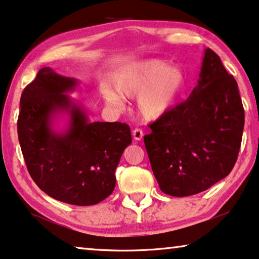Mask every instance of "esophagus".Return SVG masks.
Instances as JSON below:
<instances>
[{
	"label": "esophagus",
	"mask_w": 259,
	"mask_h": 259,
	"mask_svg": "<svg viewBox=\"0 0 259 259\" xmlns=\"http://www.w3.org/2000/svg\"><path fill=\"white\" fill-rule=\"evenodd\" d=\"M133 136H134V138L136 141H141L142 138H143V136H144V134H143V131H142L141 129H135L134 131H133Z\"/></svg>",
	"instance_id": "esophagus-1"
}]
</instances>
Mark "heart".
<instances>
[{"label":"heart","mask_w":259,"mask_h":259,"mask_svg":"<svg viewBox=\"0 0 259 259\" xmlns=\"http://www.w3.org/2000/svg\"><path fill=\"white\" fill-rule=\"evenodd\" d=\"M187 76L180 65L157 58L134 62L119 69L112 85L103 89L105 103L115 110L125 108V97H137V111L145 121H156L169 112L183 92Z\"/></svg>","instance_id":"heart-1"}]
</instances>
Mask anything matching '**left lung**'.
<instances>
[{
    "instance_id": "1",
    "label": "left lung",
    "mask_w": 259,
    "mask_h": 259,
    "mask_svg": "<svg viewBox=\"0 0 259 259\" xmlns=\"http://www.w3.org/2000/svg\"><path fill=\"white\" fill-rule=\"evenodd\" d=\"M150 128L144 144L164 194L196 195L231 172L242 143L244 108L237 82L216 53L204 50L190 96Z\"/></svg>"
}]
</instances>
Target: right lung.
<instances>
[{
  "mask_svg": "<svg viewBox=\"0 0 259 259\" xmlns=\"http://www.w3.org/2000/svg\"><path fill=\"white\" fill-rule=\"evenodd\" d=\"M78 81L45 67L25 87L20 101L17 134L28 171L50 197L72 205H94L111 195L115 170L131 143L128 124L90 122L67 95ZM57 113L69 116L63 132L53 129Z\"/></svg>",
  "mask_w": 259,
  "mask_h": 259,
  "instance_id": "1",
  "label": "right lung"
}]
</instances>
